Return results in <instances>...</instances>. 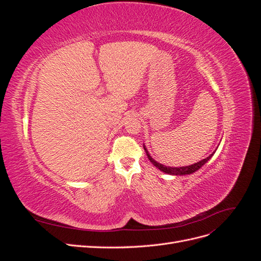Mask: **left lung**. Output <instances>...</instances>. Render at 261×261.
<instances>
[{
	"label": "left lung",
	"instance_id": "1",
	"mask_svg": "<svg viewBox=\"0 0 261 261\" xmlns=\"http://www.w3.org/2000/svg\"><path fill=\"white\" fill-rule=\"evenodd\" d=\"M144 149H145V151H146V153H147V156H148V159L150 160V162H151L155 168H158L159 169L160 171H162V172H164V173H167V174H170V175H187V174H193L194 172H196V171H198L203 164H206L211 158H212V155L215 154V152H216V150L215 151H213L209 156H207L206 159H202V160H200L199 162H196V163H194V164H191V165H187V167H179V168H173V167H167V165H164V164H161V163H159V162H156L153 158L150 155V153L148 152V150H147V148H146V146L144 145Z\"/></svg>",
	"mask_w": 261,
	"mask_h": 261
}]
</instances>
